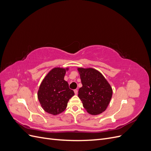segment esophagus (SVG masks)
Returning a JSON list of instances; mask_svg holds the SVG:
<instances>
[{
  "mask_svg": "<svg viewBox=\"0 0 151 151\" xmlns=\"http://www.w3.org/2000/svg\"><path fill=\"white\" fill-rule=\"evenodd\" d=\"M74 91V93L76 95H77V93H78V91H77V89H75Z\"/></svg>",
  "mask_w": 151,
  "mask_h": 151,
  "instance_id": "esophagus-1",
  "label": "esophagus"
}]
</instances>
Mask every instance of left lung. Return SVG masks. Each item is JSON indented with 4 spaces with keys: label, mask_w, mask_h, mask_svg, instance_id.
<instances>
[{
    "label": "left lung",
    "mask_w": 151,
    "mask_h": 151,
    "mask_svg": "<svg viewBox=\"0 0 151 151\" xmlns=\"http://www.w3.org/2000/svg\"><path fill=\"white\" fill-rule=\"evenodd\" d=\"M81 83L78 96L84 108L91 115H96L106 110L112 97L111 86L104 77L93 68H78Z\"/></svg>",
    "instance_id": "left-lung-1"
}]
</instances>
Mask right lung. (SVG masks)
I'll return each mask as SVG.
<instances>
[{
    "instance_id": "1",
    "label": "right lung",
    "mask_w": 151,
    "mask_h": 151,
    "mask_svg": "<svg viewBox=\"0 0 151 151\" xmlns=\"http://www.w3.org/2000/svg\"><path fill=\"white\" fill-rule=\"evenodd\" d=\"M68 68H53L45 76L38 91V98L44 110L57 115L65 110L68 100L74 95L64 80Z\"/></svg>"
}]
</instances>
